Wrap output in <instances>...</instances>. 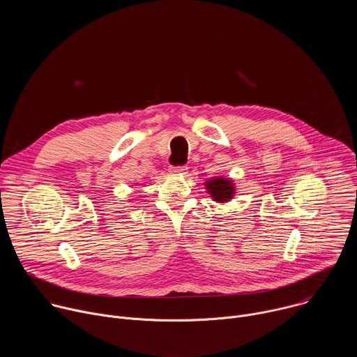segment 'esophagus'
I'll return each mask as SVG.
<instances>
[{
	"mask_svg": "<svg viewBox=\"0 0 357 357\" xmlns=\"http://www.w3.org/2000/svg\"><path fill=\"white\" fill-rule=\"evenodd\" d=\"M169 172L175 175H185L188 172V167H171Z\"/></svg>",
	"mask_w": 357,
	"mask_h": 357,
	"instance_id": "obj_1",
	"label": "esophagus"
}]
</instances>
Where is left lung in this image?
<instances>
[{"mask_svg":"<svg viewBox=\"0 0 357 357\" xmlns=\"http://www.w3.org/2000/svg\"><path fill=\"white\" fill-rule=\"evenodd\" d=\"M205 188L211 197L218 203H227L236 193V186L231 179L225 176H215L205 182Z\"/></svg>","mask_w":357,"mask_h":357,"instance_id":"8db88e82","label":"left lung"}]
</instances>
